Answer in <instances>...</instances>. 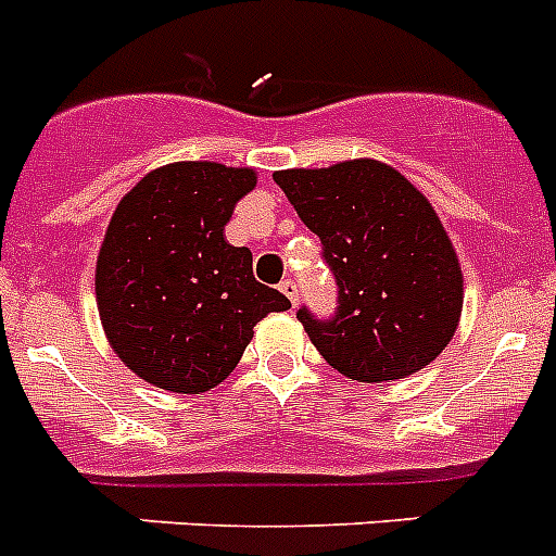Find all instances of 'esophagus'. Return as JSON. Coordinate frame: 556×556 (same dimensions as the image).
<instances>
[{
    "mask_svg": "<svg viewBox=\"0 0 556 556\" xmlns=\"http://www.w3.org/2000/svg\"><path fill=\"white\" fill-rule=\"evenodd\" d=\"M279 291H282L285 296L291 299V305H296V302H299V288H296V282H293V279H282V285H279Z\"/></svg>",
    "mask_w": 556,
    "mask_h": 556,
    "instance_id": "obj_1",
    "label": "esophagus"
}]
</instances>
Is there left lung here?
I'll return each instance as SVG.
<instances>
[{"label": "left lung", "instance_id": "left-lung-1", "mask_svg": "<svg viewBox=\"0 0 556 556\" xmlns=\"http://www.w3.org/2000/svg\"><path fill=\"white\" fill-rule=\"evenodd\" d=\"M274 181L318 235L338 285L336 316L296 313L321 358L358 383L425 369L465 302L456 251L428 198L375 159L279 170Z\"/></svg>", "mask_w": 556, "mask_h": 556}]
</instances>
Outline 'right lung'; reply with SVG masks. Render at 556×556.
Segmentation results:
<instances>
[{
	"instance_id": "1",
	"label": "right lung",
	"mask_w": 556,
	"mask_h": 556,
	"mask_svg": "<svg viewBox=\"0 0 556 556\" xmlns=\"http://www.w3.org/2000/svg\"><path fill=\"white\" fill-rule=\"evenodd\" d=\"M257 173L218 162L164 164L111 215L94 293L111 350L164 392H210L229 378L268 313L291 302L224 238Z\"/></svg>"
}]
</instances>
